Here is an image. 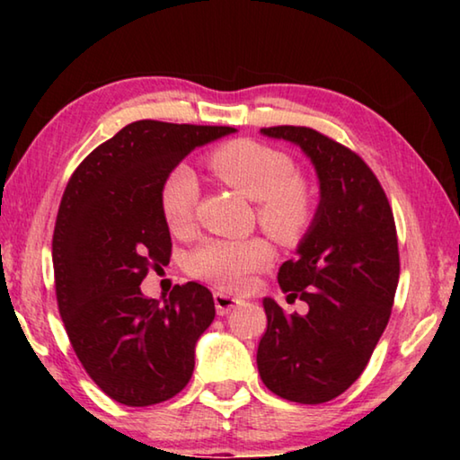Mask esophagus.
I'll list each match as a JSON object with an SVG mask.
<instances>
[{
	"label": "esophagus",
	"mask_w": 460,
	"mask_h": 460,
	"mask_svg": "<svg viewBox=\"0 0 460 460\" xmlns=\"http://www.w3.org/2000/svg\"><path fill=\"white\" fill-rule=\"evenodd\" d=\"M213 300H215V308H217V314L225 316L231 313V308H235L237 305H241V298H235V296L231 294H225V292H215L213 294Z\"/></svg>",
	"instance_id": "obj_1"
}]
</instances>
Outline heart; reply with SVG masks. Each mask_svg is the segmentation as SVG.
I'll list each match as a JSON object with an SVG mask.
<instances>
[{"label": "heart", "mask_w": 460, "mask_h": 460, "mask_svg": "<svg viewBox=\"0 0 460 460\" xmlns=\"http://www.w3.org/2000/svg\"><path fill=\"white\" fill-rule=\"evenodd\" d=\"M213 172L233 189L258 200V219L271 237L294 245L314 219V192L302 181L290 155L253 139H233L208 155ZM199 202V181L192 170L178 166L162 184L160 207L168 229L192 227ZM274 260V249L261 237L243 241L208 239L192 249L186 261L190 276L221 290L239 292Z\"/></svg>", "instance_id": "heart-1"}]
</instances>
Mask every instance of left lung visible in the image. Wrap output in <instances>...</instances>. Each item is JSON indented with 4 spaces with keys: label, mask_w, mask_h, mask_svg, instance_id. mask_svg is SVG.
Returning <instances> with one entry per match:
<instances>
[{
    "label": "left lung",
    "mask_w": 460,
    "mask_h": 460,
    "mask_svg": "<svg viewBox=\"0 0 460 460\" xmlns=\"http://www.w3.org/2000/svg\"><path fill=\"white\" fill-rule=\"evenodd\" d=\"M263 136L302 147L316 170L321 202L278 282L306 314H286L263 298L268 329L258 369L270 392L324 403L351 387L369 363L392 314L400 279L398 233L377 176L334 139L310 128H263Z\"/></svg>",
    "instance_id": "left-lung-1"
}]
</instances>
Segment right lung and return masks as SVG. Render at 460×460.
Masks as SVG:
<instances>
[{
  "mask_svg": "<svg viewBox=\"0 0 460 460\" xmlns=\"http://www.w3.org/2000/svg\"><path fill=\"white\" fill-rule=\"evenodd\" d=\"M233 131L134 121L81 162L62 194L52 237L58 313L84 371L123 406L166 402L190 381L213 294L189 282L160 305L139 284L172 252L162 184L194 147Z\"/></svg>",
  "mask_w": 460,
  "mask_h": 460,
  "instance_id": "add662e5",
  "label": "right lung"
}]
</instances>
